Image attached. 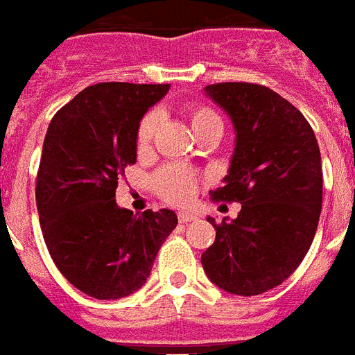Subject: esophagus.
I'll return each mask as SVG.
<instances>
[{"label":"esophagus","mask_w":355,"mask_h":355,"mask_svg":"<svg viewBox=\"0 0 355 355\" xmlns=\"http://www.w3.org/2000/svg\"><path fill=\"white\" fill-rule=\"evenodd\" d=\"M178 220H180V223L194 222V220H196V214H192V212H189V211H181L180 214H178Z\"/></svg>","instance_id":"1"}]
</instances>
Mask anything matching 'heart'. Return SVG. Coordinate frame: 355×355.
Returning a JSON list of instances; mask_svg holds the SVG:
<instances>
[{
    "label": "heart",
    "mask_w": 355,
    "mask_h": 355,
    "mask_svg": "<svg viewBox=\"0 0 355 355\" xmlns=\"http://www.w3.org/2000/svg\"><path fill=\"white\" fill-rule=\"evenodd\" d=\"M189 119H191L192 130H194L196 135L205 132V130L223 128L220 115L209 106H201V104L191 106L189 107ZM157 124H159V113L157 112L146 113L141 119L137 128V139H135L139 152L148 150ZM154 187L163 200L170 201V203H185L198 191V175L191 168H185L180 164H168L155 174Z\"/></svg>",
    "instance_id": "1"
}]
</instances>
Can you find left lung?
Listing matches in <instances>:
<instances>
[{
    "mask_svg": "<svg viewBox=\"0 0 355 355\" xmlns=\"http://www.w3.org/2000/svg\"><path fill=\"white\" fill-rule=\"evenodd\" d=\"M205 93L236 133L225 185L212 200L238 201L231 222H214L216 240L201 263L227 293L260 295L282 284L310 249L322 207V166L304 115L260 84L222 82Z\"/></svg>",
    "mask_w": 355,
    "mask_h": 355,
    "instance_id": "8db88e82",
    "label": "left lung"
}]
</instances>
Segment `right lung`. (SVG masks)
<instances>
[{"instance_id":"1","label":"right lung","mask_w":355,"mask_h":355,"mask_svg":"<svg viewBox=\"0 0 355 355\" xmlns=\"http://www.w3.org/2000/svg\"><path fill=\"white\" fill-rule=\"evenodd\" d=\"M170 84L102 82L65 104L45 133L36 207L45 245L71 284L93 299L128 297L146 282L178 225L174 211L141 216L115 201L137 161V128Z\"/></svg>"}]
</instances>
